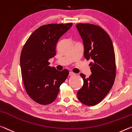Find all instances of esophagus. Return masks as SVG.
Segmentation results:
<instances>
[{
    "mask_svg": "<svg viewBox=\"0 0 132 132\" xmlns=\"http://www.w3.org/2000/svg\"><path fill=\"white\" fill-rule=\"evenodd\" d=\"M69 75H70V76H71V77H74L76 75V74L73 72H71H71H70V73H69Z\"/></svg>",
    "mask_w": 132,
    "mask_h": 132,
    "instance_id": "obj_1",
    "label": "esophagus"
}]
</instances>
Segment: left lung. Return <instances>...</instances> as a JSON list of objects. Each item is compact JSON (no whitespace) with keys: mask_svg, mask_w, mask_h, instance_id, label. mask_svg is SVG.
I'll return each mask as SVG.
<instances>
[{"mask_svg":"<svg viewBox=\"0 0 132 132\" xmlns=\"http://www.w3.org/2000/svg\"><path fill=\"white\" fill-rule=\"evenodd\" d=\"M76 27L83 40L84 57L92 60L89 64L92 74L89 78L80 74L84 85L77 97L84 104L94 106L104 99L114 84L115 51L111 37L102 27L89 23H78Z\"/></svg>","mask_w":132,"mask_h":132,"instance_id":"8db88e82","label":"left lung"}]
</instances>
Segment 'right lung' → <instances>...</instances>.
Returning <instances> with one entry per match:
<instances>
[{
    "label": "right lung",
    "mask_w": 132,
    "mask_h": 132,
    "mask_svg": "<svg viewBox=\"0 0 132 132\" xmlns=\"http://www.w3.org/2000/svg\"><path fill=\"white\" fill-rule=\"evenodd\" d=\"M72 23L48 24L36 29L24 45L20 55L21 77L26 91L41 105L53 102L60 86L67 78V69L57 71L48 60L56 55V44Z\"/></svg>",
    "instance_id": "right-lung-1"
}]
</instances>
